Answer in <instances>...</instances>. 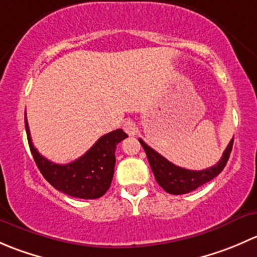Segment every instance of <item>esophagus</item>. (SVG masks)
I'll use <instances>...</instances> for the list:
<instances>
[{"label":"esophagus","instance_id":"1","mask_svg":"<svg viewBox=\"0 0 257 257\" xmlns=\"http://www.w3.org/2000/svg\"><path fill=\"white\" fill-rule=\"evenodd\" d=\"M123 129L125 131L126 134L129 136H136L137 132H138V128H137L136 123L133 120H125L123 124Z\"/></svg>","mask_w":257,"mask_h":257}]
</instances>
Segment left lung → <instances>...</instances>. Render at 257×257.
<instances>
[{
  "instance_id": "obj_1",
  "label": "left lung",
  "mask_w": 257,
  "mask_h": 257,
  "mask_svg": "<svg viewBox=\"0 0 257 257\" xmlns=\"http://www.w3.org/2000/svg\"><path fill=\"white\" fill-rule=\"evenodd\" d=\"M139 142H141L142 147L145 150L150 168H152L153 174H154L155 180L158 181V184L167 193L174 194V195H181V194H186L195 190L199 186L208 183V181L217 177L222 172L227 160H229L232 144H234V138L230 141L225 152L222 153L221 159L214 167L204 170H189L177 167V165L170 163L168 159H165L159 153L155 152L153 148L145 144L142 139H139Z\"/></svg>"
}]
</instances>
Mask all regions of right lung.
I'll return each mask as SVG.
<instances>
[{
    "label": "right lung",
    "mask_w": 257,
    "mask_h": 257,
    "mask_svg": "<svg viewBox=\"0 0 257 257\" xmlns=\"http://www.w3.org/2000/svg\"><path fill=\"white\" fill-rule=\"evenodd\" d=\"M25 125L33 159L53 188L79 199H98L107 193L114 174L116 144L128 137L121 129L100 137L85 154L74 162L62 165L51 162L37 152L31 139L26 113Z\"/></svg>",
    "instance_id": "1"
}]
</instances>
